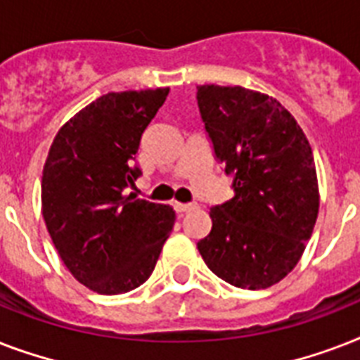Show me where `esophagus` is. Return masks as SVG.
<instances>
[{"label":"esophagus","instance_id":"1","mask_svg":"<svg viewBox=\"0 0 360 360\" xmlns=\"http://www.w3.org/2000/svg\"><path fill=\"white\" fill-rule=\"evenodd\" d=\"M175 209L179 211V213H188V211H194L196 209V203H175Z\"/></svg>","mask_w":360,"mask_h":360}]
</instances>
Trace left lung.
<instances>
[{"label":"left lung","mask_w":360,"mask_h":360,"mask_svg":"<svg viewBox=\"0 0 360 360\" xmlns=\"http://www.w3.org/2000/svg\"><path fill=\"white\" fill-rule=\"evenodd\" d=\"M198 106L214 155L233 174V198L209 211L198 243L219 278L265 290L293 271L319 211L312 147L274 97L240 86H198Z\"/></svg>","instance_id":"obj_1"}]
</instances>
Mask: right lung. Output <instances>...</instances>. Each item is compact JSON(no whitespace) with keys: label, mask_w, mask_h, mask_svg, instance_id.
Returning a JSON list of instances; mask_svg holds the SVG:
<instances>
[{"label":"right lung","mask_w":360,"mask_h":360,"mask_svg":"<svg viewBox=\"0 0 360 360\" xmlns=\"http://www.w3.org/2000/svg\"><path fill=\"white\" fill-rule=\"evenodd\" d=\"M168 93H106L72 115L48 151L41 183L46 230L70 274L101 295L143 284L174 230V207L123 194L140 175L132 160Z\"/></svg>","instance_id":"1"}]
</instances>
